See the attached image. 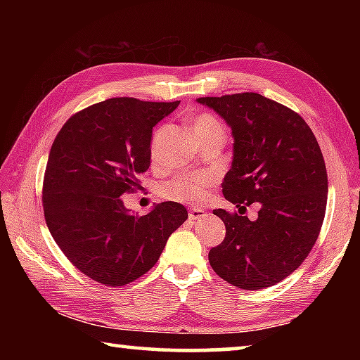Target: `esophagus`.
Segmentation results:
<instances>
[{"label": "esophagus", "mask_w": 360, "mask_h": 360, "mask_svg": "<svg viewBox=\"0 0 360 360\" xmlns=\"http://www.w3.org/2000/svg\"><path fill=\"white\" fill-rule=\"evenodd\" d=\"M205 216H206V212L202 208H191V210H188V219H191V221H200V219H203Z\"/></svg>", "instance_id": "obj_1"}]
</instances>
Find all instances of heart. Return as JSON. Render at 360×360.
<instances>
[{
    "mask_svg": "<svg viewBox=\"0 0 360 360\" xmlns=\"http://www.w3.org/2000/svg\"><path fill=\"white\" fill-rule=\"evenodd\" d=\"M192 130L195 133V136L198 138L202 135H206V133L224 130V129L221 122H219L216 117H212V115L198 114L192 122ZM162 131H163L162 129H157L154 131V136H152V143H150L152 158L157 157V143H158V138L162 135ZM212 184H214V176L210 173L182 174V176H178V178L165 182V184H162L160 193L163 198L173 200V202L200 205L206 200V195H208V191Z\"/></svg>",
    "mask_w": 360,
    "mask_h": 360,
    "instance_id": "1",
    "label": "heart"
}]
</instances>
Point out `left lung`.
I'll return each instance as SVG.
<instances>
[{"label":"left lung","instance_id":"obj_1","mask_svg":"<svg viewBox=\"0 0 360 360\" xmlns=\"http://www.w3.org/2000/svg\"><path fill=\"white\" fill-rule=\"evenodd\" d=\"M197 101L214 109L233 135L225 200L238 211L259 205L255 221L212 211L225 224V238L210 251V264L240 289L270 288L302 265L319 236L328 191L321 148L300 115L260 94Z\"/></svg>","mask_w":360,"mask_h":360}]
</instances>
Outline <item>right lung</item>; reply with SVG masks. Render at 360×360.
Here are the masks:
<instances>
[{"instance_id":"obj_1","label":"right lung","mask_w":360,"mask_h":360,"mask_svg":"<svg viewBox=\"0 0 360 360\" xmlns=\"http://www.w3.org/2000/svg\"><path fill=\"white\" fill-rule=\"evenodd\" d=\"M178 105L109 98L71 115L53 139L42 184L46 224L71 264L96 283L117 288L143 276L187 219L176 202L146 216L122 202L150 165L152 127Z\"/></svg>"}]
</instances>
